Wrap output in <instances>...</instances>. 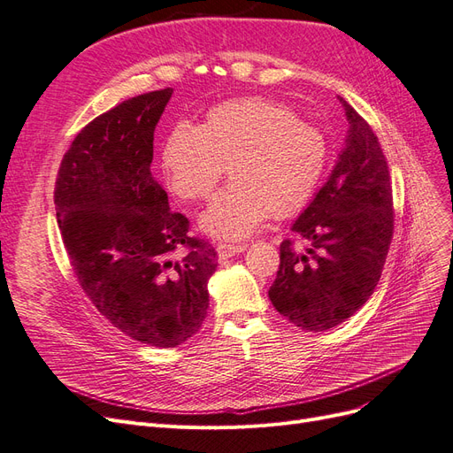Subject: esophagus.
Returning a JSON list of instances; mask_svg holds the SVG:
<instances>
[{
  "label": "esophagus",
  "instance_id": "1",
  "mask_svg": "<svg viewBox=\"0 0 453 453\" xmlns=\"http://www.w3.org/2000/svg\"><path fill=\"white\" fill-rule=\"evenodd\" d=\"M245 248H248L245 243H226V242H221V243L215 245L219 258H228L232 255H238V253L245 251Z\"/></svg>",
  "mask_w": 453,
  "mask_h": 453
}]
</instances>
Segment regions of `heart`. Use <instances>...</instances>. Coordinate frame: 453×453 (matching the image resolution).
I'll list each match as a JSON object with an SVG mask.
<instances>
[{
	"label": "heart",
	"instance_id": "1",
	"mask_svg": "<svg viewBox=\"0 0 453 453\" xmlns=\"http://www.w3.org/2000/svg\"><path fill=\"white\" fill-rule=\"evenodd\" d=\"M326 160L323 134L266 98L211 107L200 127L177 122L162 147V170L175 196L208 200L225 175L232 183L200 217L215 238L242 240L270 213H296L318 188Z\"/></svg>",
	"mask_w": 453,
	"mask_h": 453
}]
</instances>
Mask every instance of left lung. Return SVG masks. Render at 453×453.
I'll use <instances>...</instances> for the list:
<instances>
[{"label": "left lung", "mask_w": 453, "mask_h": 453, "mask_svg": "<svg viewBox=\"0 0 453 453\" xmlns=\"http://www.w3.org/2000/svg\"><path fill=\"white\" fill-rule=\"evenodd\" d=\"M349 135L331 177L280 245L268 296L293 325L321 333L344 323L374 293L393 240L388 158L374 130L340 98Z\"/></svg>", "instance_id": "left-lung-1"}]
</instances>
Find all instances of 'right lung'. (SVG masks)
Listing matches in <instances>:
<instances>
[{"mask_svg": "<svg viewBox=\"0 0 453 453\" xmlns=\"http://www.w3.org/2000/svg\"><path fill=\"white\" fill-rule=\"evenodd\" d=\"M172 88L135 96L81 130L60 162L54 205L81 289L120 333L155 348L196 334L217 268L210 240L170 211L150 173Z\"/></svg>", "mask_w": 453, "mask_h": 453, "instance_id": "obj_1", "label": "right lung"}]
</instances>
